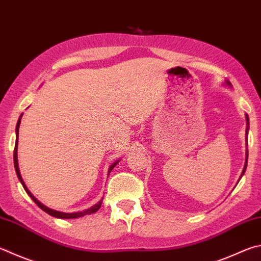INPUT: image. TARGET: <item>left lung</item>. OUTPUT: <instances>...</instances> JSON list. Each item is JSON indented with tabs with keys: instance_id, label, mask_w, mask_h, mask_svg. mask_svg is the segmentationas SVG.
<instances>
[{
	"instance_id": "obj_1",
	"label": "left lung",
	"mask_w": 261,
	"mask_h": 261,
	"mask_svg": "<svg viewBox=\"0 0 261 261\" xmlns=\"http://www.w3.org/2000/svg\"><path fill=\"white\" fill-rule=\"evenodd\" d=\"M227 84H229L230 85V83L229 82H227ZM246 124H249V117H248V115H246ZM248 131H249V126L246 127V130H245V132H246V135H248ZM248 155V154H246ZM246 161H248V158H246ZM245 169H246V162H245V165H244V169H243V172H242V176H243V173H244V171H245Z\"/></svg>"
}]
</instances>
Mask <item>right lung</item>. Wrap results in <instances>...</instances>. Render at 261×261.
I'll use <instances>...</instances> for the list:
<instances>
[{"mask_svg":"<svg viewBox=\"0 0 261 261\" xmlns=\"http://www.w3.org/2000/svg\"><path fill=\"white\" fill-rule=\"evenodd\" d=\"M21 115H22V114H21ZM21 115H20V117H21ZM20 117H19L18 123H17V126H16V135H17V139H16V145H15V151H13V162H15V169H16V172H17L18 179L20 180V182H21V185H22L23 189H25L26 193L28 194V195L31 196L32 200L34 201V202L36 203V204H37V206L41 207V209L43 210L44 212L49 213V215H50V216H52V217L60 218V219H74V218L83 217V216H85V215H91V213H94L96 211H98V210H99V207L101 206L102 200H101V201H99V202L97 203V204H94L93 206H91V207H90V209L85 210V211H82V212H75V213H65V212H59V211H56V210L49 209V207H46L45 205L42 204V203H41L40 201H37L36 198H35V196H33V194H32L30 191H28V188L26 187L25 182H23V180H22V178H21V176H20V171H19V167H18L17 149H18V132H19V125H20ZM117 163H118V161H117V162H115L114 164H112V165H111V167H110V170H108V174L111 173V171L113 170V168H114Z\"/></svg>","mask_w":261,"mask_h":261,"instance_id":"add662e5","label":"right lung"}]
</instances>
